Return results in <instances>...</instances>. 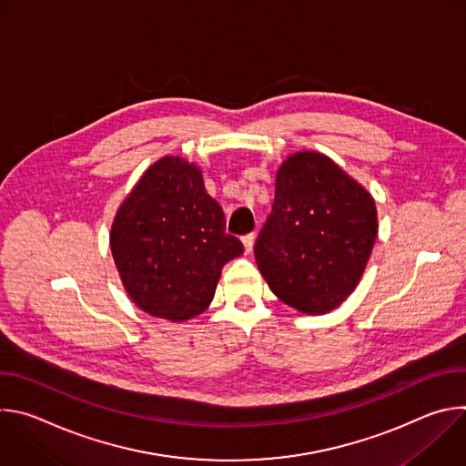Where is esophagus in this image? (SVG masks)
Listing matches in <instances>:
<instances>
[{"instance_id": "1", "label": "esophagus", "mask_w": 466, "mask_h": 466, "mask_svg": "<svg viewBox=\"0 0 466 466\" xmlns=\"http://www.w3.org/2000/svg\"><path fill=\"white\" fill-rule=\"evenodd\" d=\"M254 239H256V234H254V232H248V234H245V236L241 238V241H243V245H245V250H247V252H250V250H252Z\"/></svg>"}]
</instances>
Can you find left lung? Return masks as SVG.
<instances>
[{
    "label": "left lung",
    "instance_id": "left-lung-1",
    "mask_svg": "<svg viewBox=\"0 0 466 466\" xmlns=\"http://www.w3.org/2000/svg\"><path fill=\"white\" fill-rule=\"evenodd\" d=\"M376 234L372 197L328 157L297 153L277 173L254 256L282 302L322 315L358 286Z\"/></svg>",
    "mask_w": 466,
    "mask_h": 466
}]
</instances>
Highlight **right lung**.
<instances>
[{
	"label": "right lung",
	"instance_id": "right-lung-1",
	"mask_svg": "<svg viewBox=\"0 0 466 466\" xmlns=\"http://www.w3.org/2000/svg\"><path fill=\"white\" fill-rule=\"evenodd\" d=\"M110 248L128 297L173 322L203 313L223 265L243 252L203 175L180 157L155 162L125 198Z\"/></svg>",
	"mask_w": 466,
	"mask_h": 466
}]
</instances>
